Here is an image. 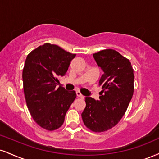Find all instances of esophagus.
I'll return each mask as SVG.
<instances>
[{
  "label": "esophagus",
  "instance_id": "1",
  "mask_svg": "<svg viewBox=\"0 0 159 159\" xmlns=\"http://www.w3.org/2000/svg\"><path fill=\"white\" fill-rule=\"evenodd\" d=\"M76 95H77L78 97H79V98H84V95L81 94V92H80V91H77V92H76Z\"/></svg>",
  "mask_w": 159,
  "mask_h": 159
}]
</instances>
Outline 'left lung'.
Returning <instances> with one entry per match:
<instances>
[{"label": "left lung", "mask_w": 159, "mask_h": 159, "mask_svg": "<svg viewBox=\"0 0 159 159\" xmlns=\"http://www.w3.org/2000/svg\"><path fill=\"white\" fill-rule=\"evenodd\" d=\"M104 74L99 84L102 86L99 100L86 97V107L82 112L84 124L95 133L114 127L129 106L134 92V74L129 59L112 49L93 54Z\"/></svg>", "instance_id": "1"}]
</instances>
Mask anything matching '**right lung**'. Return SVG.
Segmentation results:
<instances>
[{"label": "right lung", "instance_id": "1", "mask_svg": "<svg viewBox=\"0 0 159 159\" xmlns=\"http://www.w3.org/2000/svg\"><path fill=\"white\" fill-rule=\"evenodd\" d=\"M75 57V54L49 43L39 46L26 57L22 75L26 105L34 121L47 130L62 126L76 98L75 91L56 87Z\"/></svg>", "mask_w": 159, "mask_h": 159}]
</instances>
